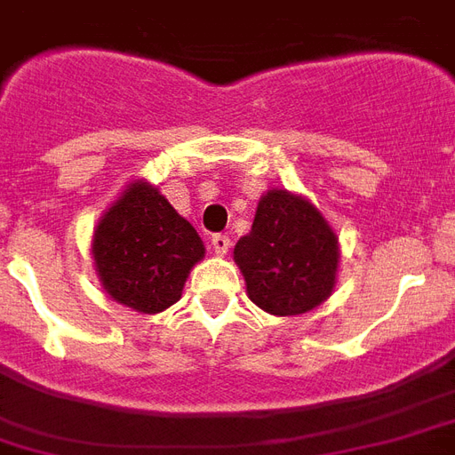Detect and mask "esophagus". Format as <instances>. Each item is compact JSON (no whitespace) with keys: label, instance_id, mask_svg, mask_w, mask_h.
I'll return each instance as SVG.
<instances>
[{"label":"esophagus","instance_id":"obj_1","mask_svg":"<svg viewBox=\"0 0 455 455\" xmlns=\"http://www.w3.org/2000/svg\"><path fill=\"white\" fill-rule=\"evenodd\" d=\"M212 248L217 255H227L228 248H231V238L227 234H214L212 235Z\"/></svg>","mask_w":455,"mask_h":455}]
</instances>
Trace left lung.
Listing matches in <instances>:
<instances>
[{
    "label": "left lung",
    "instance_id": "left-lung-1",
    "mask_svg": "<svg viewBox=\"0 0 455 455\" xmlns=\"http://www.w3.org/2000/svg\"><path fill=\"white\" fill-rule=\"evenodd\" d=\"M339 258V238L320 210L282 188L259 197L251 234L234 248L248 298L279 317L324 303L336 286Z\"/></svg>",
    "mask_w": 455,
    "mask_h": 455
}]
</instances>
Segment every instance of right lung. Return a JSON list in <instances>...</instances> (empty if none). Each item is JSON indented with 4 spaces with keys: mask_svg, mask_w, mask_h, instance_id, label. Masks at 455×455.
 <instances>
[{
    "mask_svg": "<svg viewBox=\"0 0 455 455\" xmlns=\"http://www.w3.org/2000/svg\"><path fill=\"white\" fill-rule=\"evenodd\" d=\"M95 272L116 303L155 315L181 298L204 245L188 220L148 181L128 183L92 235Z\"/></svg>",
    "mask_w": 455,
    "mask_h": 455,
    "instance_id": "right-lung-1",
    "label": "right lung"
}]
</instances>
